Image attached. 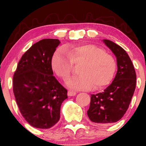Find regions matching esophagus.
Returning a JSON list of instances; mask_svg holds the SVG:
<instances>
[{"instance_id": "1", "label": "esophagus", "mask_w": 146, "mask_h": 146, "mask_svg": "<svg viewBox=\"0 0 146 146\" xmlns=\"http://www.w3.org/2000/svg\"><path fill=\"white\" fill-rule=\"evenodd\" d=\"M75 95H76V92L73 91V90H68V96H74Z\"/></svg>"}]
</instances>
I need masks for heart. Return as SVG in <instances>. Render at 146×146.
<instances>
[{
  "label": "heart",
  "instance_id": "obj_1",
  "mask_svg": "<svg viewBox=\"0 0 146 146\" xmlns=\"http://www.w3.org/2000/svg\"><path fill=\"white\" fill-rule=\"evenodd\" d=\"M80 64L78 72L67 82L73 89L99 90L113 80L116 70L114 58L104 49L93 44L66 46L55 52L51 58L53 71L63 81H66L73 69V64Z\"/></svg>",
  "mask_w": 146,
  "mask_h": 146
}]
</instances>
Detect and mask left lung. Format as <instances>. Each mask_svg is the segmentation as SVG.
Instances as JSON below:
<instances>
[{"instance_id":"8db88e82","label":"left lung","mask_w":146,"mask_h":146,"mask_svg":"<svg viewBox=\"0 0 146 146\" xmlns=\"http://www.w3.org/2000/svg\"><path fill=\"white\" fill-rule=\"evenodd\" d=\"M106 45L117 58V72L110 86L102 93L91 95L87 115L90 120L100 125L118 121L128 110L136 87L135 68L123 48L108 40Z\"/></svg>"}]
</instances>
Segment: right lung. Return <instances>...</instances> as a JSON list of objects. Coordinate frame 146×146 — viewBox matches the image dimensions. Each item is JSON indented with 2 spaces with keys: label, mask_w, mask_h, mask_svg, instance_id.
<instances>
[{
  "label": "right lung",
  "mask_w": 146,
  "mask_h": 146,
  "mask_svg": "<svg viewBox=\"0 0 146 146\" xmlns=\"http://www.w3.org/2000/svg\"><path fill=\"white\" fill-rule=\"evenodd\" d=\"M60 42L43 39L24 53L13 77V91L21 115L31 126L51 128L60 120L67 90L53 76L51 61Z\"/></svg>",
  "instance_id": "right-lung-1"
}]
</instances>
